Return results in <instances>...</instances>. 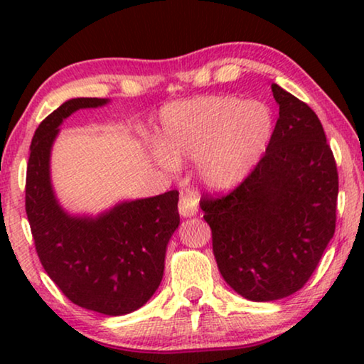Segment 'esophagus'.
Returning <instances> with one entry per match:
<instances>
[{
  "mask_svg": "<svg viewBox=\"0 0 364 364\" xmlns=\"http://www.w3.org/2000/svg\"><path fill=\"white\" fill-rule=\"evenodd\" d=\"M178 212L183 218L197 215V197L193 193H182L181 200H178Z\"/></svg>",
  "mask_w": 364,
  "mask_h": 364,
  "instance_id": "34e87169",
  "label": "esophagus"
}]
</instances>
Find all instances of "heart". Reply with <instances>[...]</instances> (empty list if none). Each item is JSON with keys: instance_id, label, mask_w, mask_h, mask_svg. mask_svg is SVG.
<instances>
[{"instance_id": "1", "label": "heart", "mask_w": 364, "mask_h": 364, "mask_svg": "<svg viewBox=\"0 0 364 364\" xmlns=\"http://www.w3.org/2000/svg\"><path fill=\"white\" fill-rule=\"evenodd\" d=\"M272 132L273 117L265 104L232 96L188 99L162 109L156 159L164 167L197 161L200 181L225 191L255 167Z\"/></svg>"}]
</instances>
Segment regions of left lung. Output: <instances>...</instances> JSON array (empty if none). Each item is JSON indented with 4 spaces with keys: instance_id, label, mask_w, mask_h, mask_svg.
<instances>
[{
    "instance_id": "left-lung-1",
    "label": "left lung",
    "mask_w": 364,
    "mask_h": 364,
    "mask_svg": "<svg viewBox=\"0 0 364 364\" xmlns=\"http://www.w3.org/2000/svg\"><path fill=\"white\" fill-rule=\"evenodd\" d=\"M280 107L265 156L228 196L203 197L223 280L252 301L290 296L335 233L338 172L320 119L272 84Z\"/></svg>"
}]
</instances>
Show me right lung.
<instances>
[{"instance_id":"1","label":"right lung","mask_w":364,"mask_h":364,"mask_svg":"<svg viewBox=\"0 0 364 364\" xmlns=\"http://www.w3.org/2000/svg\"><path fill=\"white\" fill-rule=\"evenodd\" d=\"M107 102L69 99L39 124L29 147L26 213L39 260L59 290L77 306L121 316L146 305L161 285L181 217L177 191L119 202L96 217L73 215L61 207L51 182L59 126L79 109Z\"/></svg>"}]
</instances>
